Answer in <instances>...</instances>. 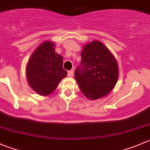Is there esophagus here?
<instances>
[{"instance_id": "obj_1", "label": "esophagus", "mask_w": 150, "mask_h": 150, "mask_svg": "<svg viewBox=\"0 0 150 150\" xmlns=\"http://www.w3.org/2000/svg\"><path fill=\"white\" fill-rule=\"evenodd\" d=\"M74 72H75V71H74V69H71V70L68 71V75H69V76H70V77L73 76Z\"/></svg>"}]
</instances>
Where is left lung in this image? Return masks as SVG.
Listing matches in <instances>:
<instances>
[{
    "label": "left lung",
    "instance_id": "obj_1",
    "mask_svg": "<svg viewBox=\"0 0 150 150\" xmlns=\"http://www.w3.org/2000/svg\"><path fill=\"white\" fill-rule=\"evenodd\" d=\"M75 78L80 89L89 100L109 94L118 79V67L111 52L99 40L86 44Z\"/></svg>",
    "mask_w": 150,
    "mask_h": 150
}]
</instances>
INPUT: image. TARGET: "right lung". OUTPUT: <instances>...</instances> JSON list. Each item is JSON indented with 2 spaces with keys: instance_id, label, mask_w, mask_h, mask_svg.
Wrapping results in <instances>:
<instances>
[{
  "instance_id": "add662e5",
  "label": "right lung",
  "mask_w": 150,
  "mask_h": 150,
  "mask_svg": "<svg viewBox=\"0 0 150 150\" xmlns=\"http://www.w3.org/2000/svg\"><path fill=\"white\" fill-rule=\"evenodd\" d=\"M29 86L38 94L48 96L67 75L63 57L54 51V43L44 41L31 55L26 69Z\"/></svg>"
}]
</instances>
